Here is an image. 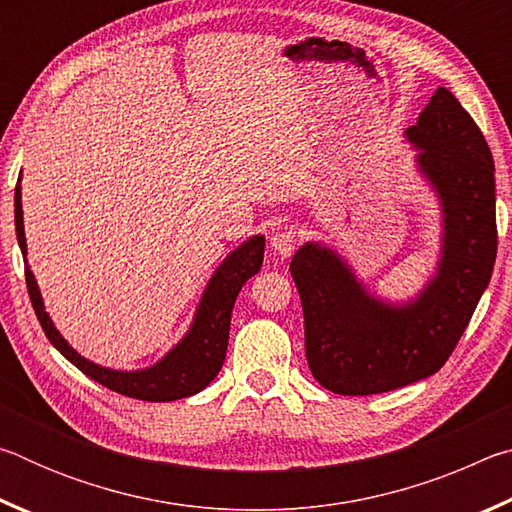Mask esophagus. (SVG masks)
Here are the masks:
<instances>
[{
    "mask_svg": "<svg viewBox=\"0 0 512 512\" xmlns=\"http://www.w3.org/2000/svg\"><path fill=\"white\" fill-rule=\"evenodd\" d=\"M298 241H300V232L293 228H282V230H277L275 235L271 237V244H273V248L277 250V253H280L282 257H289L293 250H296V246H298Z\"/></svg>",
    "mask_w": 512,
    "mask_h": 512,
    "instance_id": "1",
    "label": "esophagus"
}]
</instances>
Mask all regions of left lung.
I'll use <instances>...</instances> for the list:
<instances>
[{"instance_id":"8db88e82","label":"left lung","mask_w":512,"mask_h":512,"mask_svg":"<svg viewBox=\"0 0 512 512\" xmlns=\"http://www.w3.org/2000/svg\"><path fill=\"white\" fill-rule=\"evenodd\" d=\"M406 135L422 149L420 167L445 210V257L431 287L413 305L391 309L368 298L325 248L302 246L289 266L311 375L339 395L386 393L443 368L495 268V162L481 128L438 88Z\"/></svg>"}]
</instances>
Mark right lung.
<instances>
[{"label":"right lung","mask_w":512,"mask_h":512,"mask_svg":"<svg viewBox=\"0 0 512 512\" xmlns=\"http://www.w3.org/2000/svg\"><path fill=\"white\" fill-rule=\"evenodd\" d=\"M20 185L15 187V232L20 241L22 255H27V239H24V221H22V201ZM264 262V237H255L237 248L214 273L210 287L198 307V314L189 334L183 343L176 345L158 366L140 372H117L101 366H94L81 354L69 348L67 341L56 332L38 291V284L33 280L29 266L24 268L27 277V289L31 305L36 309V316L45 329L51 345L63 354L67 361H72L76 368L85 372L90 379L99 381L101 386L110 388L119 395L133 397L144 402H173L180 397H189L210 384L219 375L223 366L225 352H228V334H230V314L235 307L248 277H253Z\"/></svg>","instance_id":"add662e5"}]
</instances>
